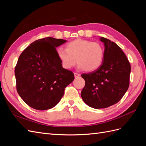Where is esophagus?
<instances>
[{"label": "esophagus", "instance_id": "1", "mask_svg": "<svg viewBox=\"0 0 146 146\" xmlns=\"http://www.w3.org/2000/svg\"><path fill=\"white\" fill-rule=\"evenodd\" d=\"M74 76L76 78H77L78 77L80 76V74H78V73H76V72H74Z\"/></svg>", "mask_w": 146, "mask_h": 146}]
</instances>
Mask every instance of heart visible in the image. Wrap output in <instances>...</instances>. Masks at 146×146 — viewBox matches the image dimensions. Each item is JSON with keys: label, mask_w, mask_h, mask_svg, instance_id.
<instances>
[{"label": "heart", "mask_w": 146, "mask_h": 146, "mask_svg": "<svg viewBox=\"0 0 146 146\" xmlns=\"http://www.w3.org/2000/svg\"><path fill=\"white\" fill-rule=\"evenodd\" d=\"M56 54L64 68H72L77 62L79 68L91 72L102 64L105 51L99 42L77 39L69 42L66 48H58Z\"/></svg>", "instance_id": "b5f03b06"}]
</instances>
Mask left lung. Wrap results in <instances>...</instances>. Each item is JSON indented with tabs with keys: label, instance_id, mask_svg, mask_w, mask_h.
Wrapping results in <instances>:
<instances>
[{
	"label": "left lung",
	"instance_id": "8db88e82",
	"mask_svg": "<svg viewBox=\"0 0 146 146\" xmlns=\"http://www.w3.org/2000/svg\"><path fill=\"white\" fill-rule=\"evenodd\" d=\"M104 43L103 63L94 71L83 74L85 87L81 92L86 105L96 109L117 103L129 86L131 66L126 55L115 42L101 37Z\"/></svg>",
	"mask_w": 146,
	"mask_h": 146
}]
</instances>
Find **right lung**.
I'll list each match as a JSON object with an SVG mask.
<instances>
[{
  "instance_id": "obj_1",
  "label": "right lung",
  "mask_w": 146,
  "mask_h": 146,
  "mask_svg": "<svg viewBox=\"0 0 146 146\" xmlns=\"http://www.w3.org/2000/svg\"><path fill=\"white\" fill-rule=\"evenodd\" d=\"M67 41L47 37L34 41L22 52L15 69L17 93L30 107L46 110L54 107L64 89L74 80L64 69L56 48Z\"/></svg>"
}]
</instances>
